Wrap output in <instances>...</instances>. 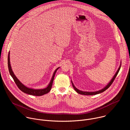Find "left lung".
Masks as SVG:
<instances>
[{
    "mask_svg": "<svg viewBox=\"0 0 130 130\" xmlns=\"http://www.w3.org/2000/svg\"><path fill=\"white\" fill-rule=\"evenodd\" d=\"M121 61L120 62V66L117 70V71H116V72L115 73V74L114 75V76H113V77L112 78V79H111V80L109 81V82L102 89L99 90H98V91H82V90H79L76 87V86L74 85L72 80H71V83H72V86L74 88V89H75L76 90V91L77 92V93L79 94H81V95H97V94H100V93H101V92L104 91L105 90H106L110 85L111 84H112L114 81V80H115V78L116 77L117 74L118 73L119 71V70L120 69V67H121Z\"/></svg>",
    "mask_w": 130,
    "mask_h": 130,
    "instance_id": "1",
    "label": "left lung"
}]
</instances>
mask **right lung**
<instances>
[{
	"label": "right lung",
	"instance_id": "right-lung-1",
	"mask_svg": "<svg viewBox=\"0 0 130 130\" xmlns=\"http://www.w3.org/2000/svg\"><path fill=\"white\" fill-rule=\"evenodd\" d=\"M10 52L9 51V54H8V68H9V72H10L11 76L13 79L15 83H16V84L17 85L18 87L19 88V89L21 90H22L23 92H24V93H26V94H29L30 95H32V96H43L45 94L48 93L51 89L55 73H56L57 71L60 68V67L57 68L54 71L52 77L51 78V79L50 81V82L49 83L48 85H47V86L46 88H42V89H34V88L28 87L26 86V85H25L24 84H23L19 80L17 79V78L14 75V73L12 69V67H11V64H10Z\"/></svg>",
	"mask_w": 130,
	"mask_h": 130
}]
</instances>
